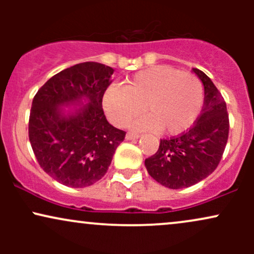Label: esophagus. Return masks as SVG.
Listing matches in <instances>:
<instances>
[{
	"label": "esophagus",
	"instance_id": "obj_1",
	"mask_svg": "<svg viewBox=\"0 0 254 254\" xmlns=\"http://www.w3.org/2000/svg\"><path fill=\"white\" fill-rule=\"evenodd\" d=\"M125 138H127V141H132V139L139 138V135H136V133H127V137H125Z\"/></svg>",
	"mask_w": 254,
	"mask_h": 254
}]
</instances>
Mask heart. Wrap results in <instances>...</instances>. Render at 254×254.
Listing matches in <instances>:
<instances>
[{"mask_svg":"<svg viewBox=\"0 0 254 254\" xmlns=\"http://www.w3.org/2000/svg\"><path fill=\"white\" fill-rule=\"evenodd\" d=\"M103 105L107 118L119 127L141 115L144 106L148 116L136 121L133 130H161L176 136L196 122L202 110L203 87L190 72L156 65L136 72L125 87H107Z\"/></svg>","mask_w":254,"mask_h":254,"instance_id":"obj_1","label":"heart"}]
</instances>
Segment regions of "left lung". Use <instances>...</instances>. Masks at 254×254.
I'll return each mask as SVG.
<instances>
[{
    "mask_svg": "<svg viewBox=\"0 0 254 254\" xmlns=\"http://www.w3.org/2000/svg\"><path fill=\"white\" fill-rule=\"evenodd\" d=\"M204 86V105L190 130L160 141L159 149L145 159L149 176L168 189H184L199 183L216 170L228 141L229 119L226 101L212 81L192 69Z\"/></svg>",
    "mask_w": 254,
    "mask_h": 254,
    "instance_id": "1",
    "label": "left lung"
}]
</instances>
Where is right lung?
Masks as SVG:
<instances>
[{"mask_svg": "<svg viewBox=\"0 0 254 254\" xmlns=\"http://www.w3.org/2000/svg\"><path fill=\"white\" fill-rule=\"evenodd\" d=\"M111 66L84 62L48 80L32 101L28 137L44 172L70 188L93 185L106 174L125 132L112 127L103 97ZM78 106L66 113L63 107Z\"/></svg>", "mask_w": 254, "mask_h": 254, "instance_id": "obj_1", "label": "right lung"}]
</instances>
